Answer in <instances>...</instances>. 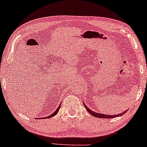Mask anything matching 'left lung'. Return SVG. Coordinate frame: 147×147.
<instances>
[{
	"label": "left lung",
	"instance_id": "8db88e82",
	"mask_svg": "<svg viewBox=\"0 0 147 147\" xmlns=\"http://www.w3.org/2000/svg\"><path fill=\"white\" fill-rule=\"evenodd\" d=\"M84 106L85 108H86L87 110L88 111V112H89L90 114H91L92 116H93L94 117H96V118H116V117H118V116H122L123 114H125V113L127 112V110L126 111H125L124 112H122L121 114H117V115H106V114H98V113H96L94 112L93 111H92V110H91L89 109V108H88L86 105H85L84 104Z\"/></svg>",
	"mask_w": 147,
	"mask_h": 147
}]
</instances>
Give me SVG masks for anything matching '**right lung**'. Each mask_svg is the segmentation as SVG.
I'll use <instances>...</instances> for the list:
<instances>
[{
	"mask_svg": "<svg viewBox=\"0 0 147 147\" xmlns=\"http://www.w3.org/2000/svg\"><path fill=\"white\" fill-rule=\"evenodd\" d=\"M60 108V106H59V107H58V108H57V109L56 110V111L54 112V113H53V114H52L51 115V116H47V117H46V118H44V119H45V118H52V117H53L54 116H55V115L58 112V110H59Z\"/></svg>",
	"mask_w": 147,
	"mask_h": 147,
	"instance_id": "add662e5",
	"label": "right lung"
}]
</instances>
